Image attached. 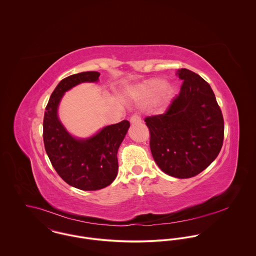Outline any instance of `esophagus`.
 <instances>
[{
  "mask_svg": "<svg viewBox=\"0 0 256 256\" xmlns=\"http://www.w3.org/2000/svg\"><path fill=\"white\" fill-rule=\"evenodd\" d=\"M130 122L132 124H138V123L142 122V119H141V117L138 114H133L131 116V118H130Z\"/></svg>",
  "mask_w": 256,
  "mask_h": 256,
  "instance_id": "esophagus-1",
  "label": "esophagus"
}]
</instances>
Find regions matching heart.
I'll list each match as a JSON object with an SVG mask.
<instances>
[{
    "label": "heart",
    "mask_w": 256,
    "mask_h": 256,
    "mask_svg": "<svg viewBox=\"0 0 256 256\" xmlns=\"http://www.w3.org/2000/svg\"><path fill=\"white\" fill-rule=\"evenodd\" d=\"M162 90V100L164 102L168 100L174 92V88L172 86H164V82L162 80H158V78L146 80L145 82L141 84L140 86H138L137 88L138 94L146 100L154 98Z\"/></svg>",
    "instance_id": "1"
}]
</instances>
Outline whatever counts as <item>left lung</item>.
<instances>
[{
    "label": "left lung",
    "instance_id": "obj_1",
    "mask_svg": "<svg viewBox=\"0 0 256 256\" xmlns=\"http://www.w3.org/2000/svg\"><path fill=\"white\" fill-rule=\"evenodd\" d=\"M180 94L164 114L145 119L150 148L158 168L176 178H189L207 168L224 141V119L210 84L199 74L180 69Z\"/></svg>",
    "mask_w": 256,
    "mask_h": 256
}]
</instances>
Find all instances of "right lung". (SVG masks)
Segmentation results:
<instances>
[{"label":"right lung","instance_id":"add662e5","mask_svg":"<svg viewBox=\"0 0 256 256\" xmlns=\"http://www.w3.org/2000/svg\"><path fill=\"white\" fill-rule=\"evenodd\" d=\"M98 72H82L63 78L52 92L43 119L47 156L61 178L80 190H98L113 182L118 172L117 152L130 127L127 120L104 127L86 139L72 136L58 117L66 92L82 82H96Z\"/></svg>","mask_w":256,"mask_h":256}]
</instances>
